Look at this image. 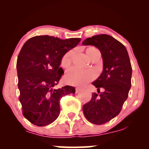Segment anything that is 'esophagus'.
Masks as SVG:
<instances>
[{
	"instance_id": "1",
	"label": "esophagus",
	"mask_w": 149,
	"mask_h": 149,
	"mask_svg": "<svg viewBox=\"0 0 149 149\" xmlns=\"http://www.w3.org/2000/svg\"><path fill=\"white\" fill-rule=\"evenodd\" d=\"M80 88H76V93H78V92H79L80 91Z\"/></svg>"
}]
</instances>
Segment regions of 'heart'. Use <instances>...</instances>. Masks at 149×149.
Masks as SVG:
<instances>
[{
  "label": "heart",
  "instance_id": "b5f03b06",
  "mask_svg": "<svg viewBox=\"0 0 149 149\" xmlns=\"http://www.w3.org/2000/svg\"><path fill=\"white\" fill-rule=\"evenodd\" d=\"M98 49L94 47L86 49V54L88 57L91 58L92 54ZM73 51H69L63 56L61 60V66L63 68H67L71 64ZM96 73L92 70H80L77 68L72 67L66 71L64 80L67 84L75 86H83L89 83L95 78Z\"/></svg>",
  "mask_w": 149,
  "mask_h": 149
}]
</instances>
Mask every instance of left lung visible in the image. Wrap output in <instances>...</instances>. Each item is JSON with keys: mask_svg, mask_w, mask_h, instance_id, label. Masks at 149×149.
<instances>
[{"mask_svg": "<svg viewBox=\"0 0 149 149\" xmlns=\"http://www.w3.org/2000/svg\"><path fill=\"white\" fill-rule=\"evenodd\" d=\"M83 45H94L101 52L103 71L92 83L98 94L92 93V99L83 107L88 120L95 125H102L118 115L127 99L131 88L132 66L127 49L107 34L88 38ZM103 92H100V89Z\"/></svg>", "mask_w": 149, "mask_h": 149, "instance_id": "obj_1", "label": "left lung"}]
</instances>
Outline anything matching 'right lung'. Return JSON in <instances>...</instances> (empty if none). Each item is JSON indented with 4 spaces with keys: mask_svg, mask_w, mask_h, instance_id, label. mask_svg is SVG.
I'll return each mask as SVG.
<instances>
[{
    "mask_svg": "<svg viewBox=\"0 0 149 149\" xmlns=\"http://www.w3.org/2000/svg\"><path fill=\"white\" fill-rule=\"evenodd\" d=\"M80 38L62 40L38 36L24 44L17 61L19 97L24 117L37 126L54 122L60 113L59 101L74 94V87L55 89L64 71L59 67L63 56L79 43Z\"/></svg>",
    "mask_w": 149,
    "mask_h": 149,
    "instance_id": "1",
    "label": "right lung"
}]
</instances>
